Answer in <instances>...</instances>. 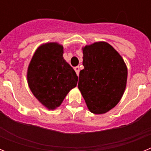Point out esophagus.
Wrapping results in <instances>:
<instances>
[{"instance_id":"34e87169","label":"esophagus","mask_w":151,"mask_h":151,"mask_svg":"<svg viewBox=\"0 0 151 151\" xmlns=\"http://www.w3.org/2000/svg\"><path fill=\"white\" fill-rule=\"evenodd\" d=\"M74 69L75 71H76V73L77 76H78V75H79V67H78V66H76V67H74Z\"/></svg>"}]
</instances>
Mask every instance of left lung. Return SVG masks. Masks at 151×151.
<instances>
[{"label": "left lung", "mask_w": 151, "mask_h": 151, "mask_svg": "<svg viewBox=\"0 0 151 151\" xmlns=\"http://www.w3.org/2000/svg\"><path fill=\"white\" fill-rule=\"evenodd\" d=\"M83 50L84 69L79 73L78 87L88 110L103 114L119 102L127 82V67L110 45L100 41Z\"/></svg>", "instance_id": "8db88e82"}]
</instances>
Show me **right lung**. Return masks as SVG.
<instances>
[{"mask_svg": "<svg viewBox=\"0 0 151 151\" xmlns=\"http://www.w3.org/2000/svg\"><path fill=\"white\" fill-rule=\"evenodd\" d=\"M63 47L47 43L36 50L28 68L29 88L41 104L54 110L77 85L78 76L63 57Z\"/></svg>", "mask_w": 151, "mask_h": 151, "instance_id": "1", "label": "right lung"}]
</instances>
